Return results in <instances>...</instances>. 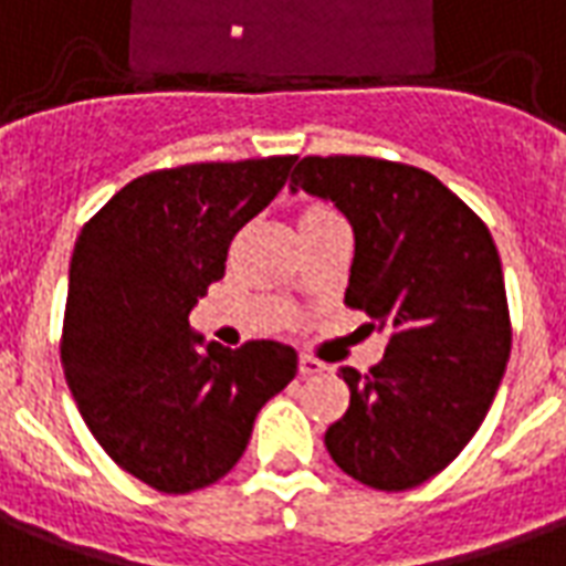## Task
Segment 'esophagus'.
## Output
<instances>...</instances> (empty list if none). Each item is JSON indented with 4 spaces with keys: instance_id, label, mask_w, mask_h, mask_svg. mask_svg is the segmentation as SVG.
Returning <instances> with one entry per match:
<instances>
[{
    "instance_id": "esophagus-1",
    "label": "esophagus",
    "mask_w": 566,
    "mask_h": 566,
    "mask_svg": "<svg viewBox=\"0 0 566 566\" xmlns=\"http://www.w3.org/2000/svg\"><path fill=\"white\" fill-rule=\"evenodd\" d=\"M298 370H301V377H313V374H323L325 361H319V358H313V356H301Z\"/></svg>"
}]
</instances>
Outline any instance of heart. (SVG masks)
Returning <instances> with one entry per match:
<instances>
[{
  "mask_svg": "<svg viewBox=\"0 0 566 566\" xmlns=\"http://www.w3.org/2000/svg\"><path fill=\"white\" fill-rule=\"evenodd\" d=\"M323 213H334V210L323 208V205H313V208L304 210V217H323Z\"/></svg>",
  "mask_w": 566,
  "mask_h": 566,
  "instance_id": "b5f03b06",
  "label": "heart"
}]
</instances>
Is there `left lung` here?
Instances as JSON below:
<instances>
[{"mask_svg": "<svg viewBox=\"0 0 566 566\" xmlns=\"http://www.w3.org/2000/svg\"><path fill=\"white\" fill-rule=\"evenodd\" d=\"M289 189L349 220L356 255L344 298L389 334L365 377L340 368L349 410L325 431V449L370 489H416L480 431L510 361L497 247L452 189L413 165L304 156Z\"/></svg>", "mask_w": 566, "mask_h": 566, "instance_id": "obj_1", "label": "left lung"}]
</instances>
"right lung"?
Wrapping results in <instances>:
<instances>
[{"label":"right lung","instance_id":"1","mask_svg":"<svg viewBox=\"0 0 566 566\" xmlns=\"http://www.w3.org/2000/svg\"><path fill=\"white\" fill-rule=\"evenodd\" d=\"M295 156L196 163L132 180L86 222L69 265L63 370L119 468L165 494L226 476L295 349L205 340L189 313L226 274L229 243L274 201Z\"/></svg>","mask_w":566,"mask_h":566}]
</instances>
